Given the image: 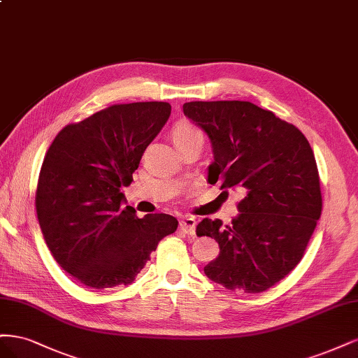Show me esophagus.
Wrapping results in <instances>:
<instances>
[{
  "instance_id": "34e87169",
  "label": "esophagus",
  "mask_w": 358,
  "mask_h": 358,
  "mask_svg": "<svg viewBox=\"0 0 358 358\" xmlns=\"http://www.w3.org/2000/svg\"><path fill=\"white\" fill-rule=\"evenodd\" d=\"M180 229H181V232H184V234L194 235L196 220L193 217H182L180 220Z\"/></svg>"
}]
</instances>
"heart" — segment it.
Returning <instances> with one entry per match:
<instances>
[{"label": "heart", "instance_id": "heart-1", "mask_svg": "<svg viewBox=\"0 0 358 358\" xmlns=\"http://www.w3.org/2000/svg\"><path fill=\"white\" fill-rule=\"evenodd\" d=\"M193 136H202V132L189 122H178L176 123L174 128H172V140H174L176 144L184 140H189V138Z\"/></svg>", "mask_w": 358, "mask_h": 358}]
</instances>
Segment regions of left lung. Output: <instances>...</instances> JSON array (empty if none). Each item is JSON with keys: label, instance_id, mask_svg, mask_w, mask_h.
Segmentation results:
<instances>
[{"label": "left lung", "instance_id": "1", "mask_svg": "<svg viewBox=\"0 0 358 358\" xmlns=\"http://www.w3.org/2000/svg\"><path fill=\"white\" fill-rule=\"evenodd\" d=\"M182 111L211 141L210 184L245 194L230 224L196 226L220 247L205 275L229 290H268L301 262L321 215L313 148L296 126L248 101H193Z\"/></svg>", "mask_w": 358, "mask_h": 358}]
</instances>
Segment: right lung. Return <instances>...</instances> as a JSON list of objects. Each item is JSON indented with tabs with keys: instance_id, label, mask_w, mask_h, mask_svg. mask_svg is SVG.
Instances as JSON below:
<instances>
[{
	"instance_id": "add662e5",
	"label": "right lung",
	"mask_w": 358,
	"mask_h": 358,
	"mask_svg": "<svg viewBox=\"0 0 358 358\" xmlns=\"http://www.w3.org/2000/svg\"><path fill=\"white\" fill-rule=\"evenodd\" d=\"M171 116L168 102L111 106L68 124L45 153L36 193L43 236L65 272L102 290L135 281L178 222L135 215L122 189Z\"/></svg>"
}]
</instances>
